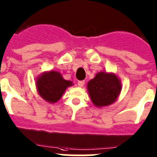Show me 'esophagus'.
Returning a JSON list of instances; mask_svg holds the SVG:
<instances>
[{
	"label": "esophagus",
	"mask_w": 157,
	"mask_h": 157,
	"mask_svg": "<svg viewBox=\"0 0 157 157\" xmlns=\"http://www.w3.org/2000/svg\"><path fill=\"white\" fill-rule=\"evenodd\" d=\"M85 84V81H78V86H79V87H83Z\"/></svg>",
	"instance_id": "1"
}]
</instances>
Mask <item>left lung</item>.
Returning <instances> with one entry per match:
<instances>
[{"label": "left lung", "instance_id": "obj_1", "mask_svg": "<svg viewBox=\"0 0 157 157\" xmlns=\"http://www.w3.org/2000/svg\"><path fill=\"white\" fill-rule=\"evenodd\" d=\"M87 90L93 104L102 107L116 101L121 91V83L113 73L101 71L89 82Z\"/></svg>", "mask_w": 157, "mask_h": 157}]
</instances>
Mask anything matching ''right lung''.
Listing matches in <instances>:
<instances>
[{
	"label": "right lung",
	"instance_id": "right-lung-1",
	"mask_svg": "<svg viewBox=\"0 0 157 157\" xmlns=\"http://www.w3.org/2000/svg\"><path fill=\"white\" fill-rule=\"evenodd\" d=\"M36 84L40 96L46 101L54 103L61 98L66 89L72 86L73 83L64 79L61 73L50 71L38 76Z\"/></svg>",
	"mask_w": 157,
	"mask_h": 157
}]
</instances>
